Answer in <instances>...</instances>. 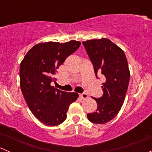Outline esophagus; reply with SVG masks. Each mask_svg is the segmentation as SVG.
<instances>
[{
  "instance_id": "34e87169",
  "label": "esophagus",
  "mask_w": 152,
  "mask_h": 152,
  "mask_svg": "<svg viewBox=\"0 0 152 152\" xmlns=\"http://www.w3.org/2000/svg\"><path fill=\"white\" fill-rule=\"evenodd\" d=\"M79 96H80L82 99H87L88 98L87 93H81V94H79Z\"/></svg>"
}]
</instances>
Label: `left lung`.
Here are the masks:
<instances>
[{
    "instance_id": "1",
    "label": "left lung",
    "mask_w": 152,
    "mask_h": 152,
    "mask_svg": "<svg viewBox=\"0 0 152 152\" xmlns=\"http://www.w3.org/2000/svg\"><path fill=\"white\" fill-rule=\"evenodd\" d=\"M82 43L96 76L102 74L105 78L102 86L103 96L99 99L93 98L97 110L88 113L87 118L92 123L104 124L117 115L124 104L130 79L128 62L124 50L107 38L90 39Z\"/></svg>"
}]
</instances>
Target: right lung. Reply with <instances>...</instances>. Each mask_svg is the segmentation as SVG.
<instances>
[{"label": "right lung", "mask_w": 152, "mask_h": 152, "mask_svg": "<svg viewBox=\"0 0 152 152\" xmlns=\"http://www.w3.org/2000/svg\"><path fill=\"white\" fill-rule=\"evenodd\" d=\"M80 45L76 40L41 42L30 49L21 62V91L34 115L46 126L65 121L69 106L79 97L78 93L61 91L50 83L56 82V70Z\"/></svg>", "instance_id": "add662e5"}]
</instances>
